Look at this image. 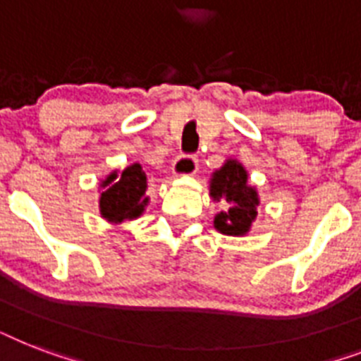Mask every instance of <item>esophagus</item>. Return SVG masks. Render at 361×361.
Instances as JSON below:
<instances>
[{
  "instance_id": "1",
  "label": "esophagus",
  "mask_w": 361,
  "mask_h": 361,
  "mask_svg": "<svg viewBox=\"0 0 361 361\" xmlns=\"http://www.w3.org/2000/svg\"><path fill=\"white\" fill-rule=\"evenodd\" d=\"M198 170V157L191 153H181L174 161L172 172L176 176H192Z\"/></svg>"
}]
</instances>
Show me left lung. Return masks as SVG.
I'll return each instance as SVG.
<instances>
[{"label": "left lung", "instance_id": "obj_1", "mask_svg": "<svg viewBox=\"0 0 361 361\" xmlns=\"http://www.w3.org/2000/svg\"><path fill=\"white\" fill-rule=\"evenodd\" d=\"M212 197L223 200L225 209L215 217V228L228 236L245 234L257 217L258 195L247 187V172L240 163L228 161L212 180Z\"/></svg>", "mask_w": 361, "mask_h": 361}]
</instances>
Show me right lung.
Returning <instances> with one entry per match:
<instances>
[{"label":"right lung","mask_w":361,"mask_h":361,"mask_svg":"<svg viewBox=\"0 0 361 361\" xmlns=\"http://www.w3.org/2000/svg\"><path fill=\"white\" fill-rule=\"evenodd\" d=\"M104 191L101 192V215L104 219L121 223L123 219H135L142 214L146 192V174L142 172L140 164H133L125 169L120 176L110 174L103 181Z\"/></svg>","instance_id":"1"}]
</instances>
